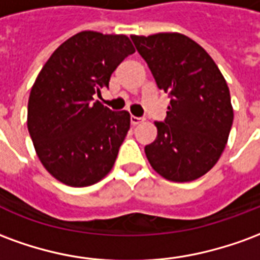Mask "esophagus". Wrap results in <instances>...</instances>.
I'll return each instance as SVG.
<instances>
[{
	"mask_svg": "<svg viewBox=\"0 0 260 260\" xmlns=\"http://www.w3.org/2000/svg\"><path fill=\"white\" fill-rule=\"evenodd\" d=\"M143 121H145V119L141 118V117H135V115H132V117H131V122H132V125H139L142 124Z\"/></svg>",
	"mask_w": 260,
	"mask_h": 260,
	"instance_id": "34e87169",
	"label": "esophagus"
}]
</instances>
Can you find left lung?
<instances>
[{
  "label": "left lung",
  "instance_id": "1",
  "mask_svg": "<svg viewBox=\"0 0 260 260\" xmlns=\"http://www.w3.org/2000/svg\"><path fill=\"white\" fill-rule=\"evenodd\" d=\"M158 89L170 93L156 141L145 146L153 170L174 182L205 175L217 163L234 119L227 82L212 57L181 33L131 36Z\"/></svg>",
  "mask_w": 260,
  "mask_h": 260
}]
</instances>
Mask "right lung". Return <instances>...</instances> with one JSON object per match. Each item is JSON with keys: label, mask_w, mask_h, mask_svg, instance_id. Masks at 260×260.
<instances>
[{"label": "right lung", "mask_w": 260, "mask_h": 260, "mask_svg": "<svg viewBox=\"0 0 260 260\" xmlns=\"http://www.w3.org/2000/svg\"><path fill=\"white\" fill-rule=\"evenodd\" d=\"M135 53L125 35L85 30L69 37L31 86L27 129L37 156L55 180L89 186L111 171L131 126L128 111H111L94 94Z\"/></svg>", "instance_id": "obj_1"}]
</instances>
